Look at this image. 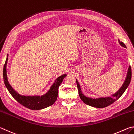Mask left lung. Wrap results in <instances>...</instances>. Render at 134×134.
Returning a JSON list of instances; mask_svg holds the SVG:
<instances>
[{
    "label": "left lung",
    "instance_id": "obj_1",
    "mask_svg": "<svg viewBox=\"0 0 134 134\" xmlns=\"http://www.w3.org/2000/svg\"><path fill=\"white\" fill-rule=\"evenodd\" d=\"M118 42L119 43V44L121 45L122 47L126 48V45H125L124 42H121L119 40H118ZM131 76H132V72H131V68L130 65V67L128 68V71H127V74L125 80L123 85H122L118 91H117L113 94H112L111 97H99V98L96 99H93L92 97H89L85 96L81 90L80 84L79 83L78 81L76 80V83L78 88L79 96H80L81 100H82L85 104H86V105L97 108H105L106 106H109L113 102H115V101L117 100L123 94L126 89L128 88L129 85L130 84L131 80Z\"/></svg>",
    "mask_w": 134,
    "mask_h": 134
}]
</instances>
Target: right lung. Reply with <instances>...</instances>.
<instances>
[{
    "label": "right lung",
    "mask_w": 134,
    "mask_h": 134,
    "mask_svg": "<svg viewBox=\"0 0 134 134\" xmlns=\"http://www.w3.org/2000/svg\"><path fill=\"white\" fill-rule=\"evenodd\" d=\"M8 60V54L3 67V76L4 83L9 92L18 102H19L25 107L35 110L42 109L53 105L57 99L59 86L62 83L64 78L67 76L66 74H63L57 78L48 91L42 96H24L16 92L9 83L7 74H6V65H7Z\"/></svg>",
    "instance_id": "add662e5"
}]
</instances>
